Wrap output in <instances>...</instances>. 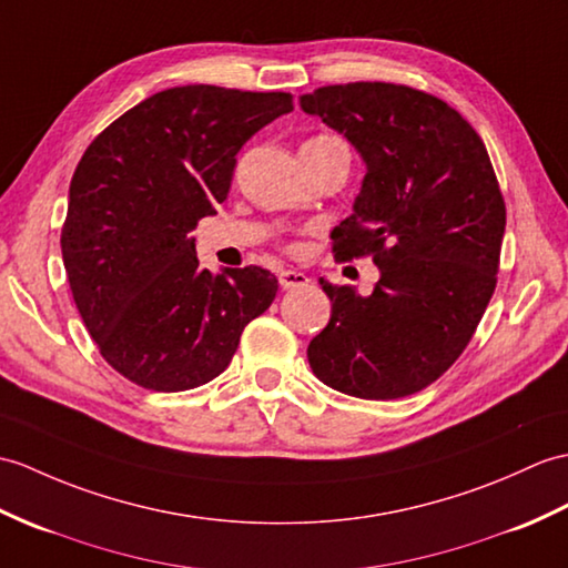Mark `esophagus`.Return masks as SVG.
Segmentation results:
<instances>
[{
  "mask_svg": "<svg viewBox=\"0 0 568 568\" xmlns=\"http://www.w3.org/2000/svg\"><path fill=\"white\" fill-rule=\"evenodd\" d=\"M278 281H281L283 290H295V287H302V285L310 283L307 275L300 273V271H281Z\"/></svg>",
  "mask_w": 568,
  "mask_h": 568,
  "instance_id": "34e87169",
  "label": "esophagus"
}]
</instances>
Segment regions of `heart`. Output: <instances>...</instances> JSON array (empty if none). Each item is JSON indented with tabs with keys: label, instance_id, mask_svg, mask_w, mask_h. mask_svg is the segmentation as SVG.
I'll use <instances>...</instances> for the list:
<instances>
[{
	"label": "heart",
	"instance_id": "b5f03b06",
	"mask_svg": "<svg viewBox=\"0 0 568 568\" xmlns=\"http://www.w3.org/2000/svg\"><path fill=\"white\" fill-rule=\"evenodd\" d=\"M312 140H336V138H328V135H316V138H312Z\"/></svg>",
	"mask_w": 568,
	"mask_h": 568
}]
</instances>
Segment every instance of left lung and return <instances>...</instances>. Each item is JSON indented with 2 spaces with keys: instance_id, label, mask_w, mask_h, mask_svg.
I'll list each match as a JSON object with an SVG mask.
<instances>
[{
  "instance_id": "obj_1",
  "label": "left lung",
  "mask_w": 568,
  "mask_h": 568,
  "mask_svg": "<svg viewBox=\"0 0 568 568\" xmlns=\"http://www.w3.org/2000/svg\"><path fill=\"white\" fill-rule=\"evenodd\" d=\"M300 105L367 169L334 254L379 268L367 297L320 278L332 320L310 341L312 373L351 397H408L459 358L496 290L506 203L489 152L443 99L404 84L322 87Z\"/></svg>"
}]
</instances>
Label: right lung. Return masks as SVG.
I'll use <instances>...</instances> for the list:
<instances>
[{"mask_svg": "<svg viewBox=\"0 0 568 568\" xmlns=\"http://www.w3.org/2000/svg\"><path fill=\"white\" fill-rule=\"evenodd\" d=\"M290 111L285 91L174 87L125 111L79 160L60 236L64 271L105 363L135 385H205L271 307V271L197 268L189 234L224 203L244 142Z\"/></svg>", "mask_w": 568, "mask_h": 568, "instance_id": "right-lung-1", "label": "right lung"}]
</instances>
